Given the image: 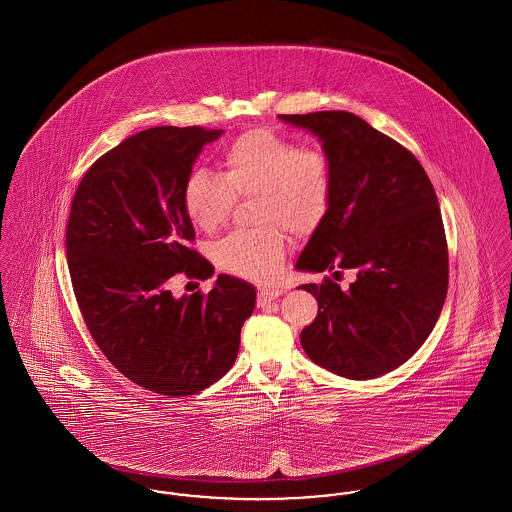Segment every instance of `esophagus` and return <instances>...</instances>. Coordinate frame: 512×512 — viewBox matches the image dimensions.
Returning <instances> with one entry per match:
<instances>
[{"instance_id": "1", "label": "esophagus", "mask_w": 512, "mask_h": 512, "mask_svg": "<svg viewBox=\"0 0 512 512\" xmlns=\"http://www.w3.org/2000/svg\"><path fill=\"white\" fill-rule=\"evenodd\" d=\"M282 293H284V290L278 288V286H263V288H259V293H257V303L263 307L267 301L276 299Z\"/></svg>"}]
</instances>
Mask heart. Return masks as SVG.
Instances as JSON below:
<instances>
[{"instance_id":"b5f03b06","label":"heart","mask_w":512,"mask_h":512,"mask_svg":"<svg viewBox=\"0 0 512 512\" xmlns=\"http://www.w3.org/2000/svg\"><path fill=\"white\" fill-rule=\"evenodd\" d=\"M220 169L197 167L182 184V205L207 234L226 226L238 199L255 197L257 228L234 232L217 247L224 272L268 280L286 257L288 233L311 236L330 213L334 169L315 147H299L292 138L268 128L247 130L220 153Z\"/></svg>"}]
</instances>
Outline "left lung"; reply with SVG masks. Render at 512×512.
Here are the masks:
<instances>
[{"label":"left lung","instance_id":"8db88e82","mask_svg":"<svg viewBox=\"0 0 512 512\" xmlns=\"http://www.w3.org/2000/svg\"><path fill=\"white\" fill-rule=\"evenodd\" d=\"M280 119L317 134L334 169L330 213L297 268L357 270L347 292L330 276L301 286L318 301L301 345L313 363L343 378L388 374L420 349L445 303L449 253L438 195L407 147L353 113Z\"/></svg>","mask_w":512,"mask_h":512}]
</instances>
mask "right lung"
I'll use <instances>...</instances> for the list:
<instances>
[{"label": "right lung", "instance_id": "add662e5", "mask_svg": "<svg viewBox=\"0 0 512 512\" xmlns=\"http://www.w3.org/2000/svg\"><path fill=\"white\" fill-rule=\"evenodd\" d=\"M222 130L153 126L109 149L82 176L67 224L74 297L101 353L140 388L184 397L238 357L255 290L220 274L211 292L176 299L174 278L207 280L182 184Z\"/></svg>", "mask_w": 512, "mask_h": 512}]
</instances>
